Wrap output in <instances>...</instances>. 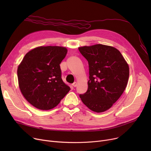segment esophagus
Masks as SVG:
<instances>
[{"label": "esophagus", "instance_id": "esophagus-1", "mask_svg": "<svg viewBox=\"0 0 151 151\" xmlns=\"http://www.w3.org/2000/svg\"><path fill=\"white\" fill-rule=\"evenodd\" d=\"M72 86L75 88V87H76V86H77V83H76V82H74V83L72 84Z\"/></svg>", "mask_w": 151, "mask_h": 151}]
</instances>
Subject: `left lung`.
<instances>
[{"instance_id": "left-lung-1", "label": "left lung", "mask_w": 151, "mask_h": 151, "mask_svg": "<svg viewBox=\"0 0 151 151\" xmlns=\"http://www.w3.org/2000/svg\"><path fill=\"white\" fill-rule=\"evenodd\" d=\"M78 49L89 67L88 89L80 97L93 111L104 112L124 92L129 80V65L120 51L112 46L98 44Z\"/></svg>"}]
</instances>
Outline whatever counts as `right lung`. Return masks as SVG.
Segmentation results:
<instances>
[{
    "label": "right lung",
    "mask_w": 151,
    "mask_h": 151,
    "mask_svg": "<svg viewBox=\"0 0 151 151\" xmlns=\"http://www.w3.org/2000/svg\"><path fill=\"white\" fill-rule=\"evenodd\" d=\"M67 53L64 47L48 46L25 55L18 68V78L21 93L32 105L42 110L52 109L69 92L60 67Z\"/></svg>",
    "instance_id": "1"
}]
</instances>
